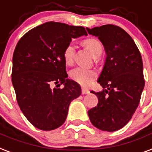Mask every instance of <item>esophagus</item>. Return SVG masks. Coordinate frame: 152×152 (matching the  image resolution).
I'll list each match as a JSON object with an SVG mask.
<instances>
[{
    "instance_id": "34e87169",
    "label": "esophagus",
    "mask_w": 152,
    "mask_h": 152,
    "mask_svg": "<svg viewBox=\"0 0 152 152\" xmlns=\"http://www.w3.org/2000/svg\"><path fill=\"white\" fill-rule=\"evenodd\" d=\"M89 90L88 89H86V88H82V94H89Z\"/></svg>"
}]
</instances>
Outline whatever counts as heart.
Listing matches in <instances>:
<instances>
[{"label":"heart","instance_id":"1","mask_svg":"<svg viewBox=\"0 0 152 152\" xmlns=\"http://www.w3.org/2000/svg\"><path fill=\"white\" fill-rule=\"evenodd\" d=\"M84 45L90 51L94 57H99L102 52V44L97 39L94 38H89L84 40ZM75 44L70 43L64 49L63 51V58L67 65H71L75 61ZM97 72L95 70L86 69L83 67H77L72 70L70 73V77L75 82L83 86H88L92 83L94 80L97 77Z\"/></svg>","mask_w":152,"mask_h":152}]
</instances>
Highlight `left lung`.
Instances as JSON below:
<instances>
[{
  "label": "left lung",
  "mask_w": 152,
  "mask_h": 152,
  "mask_svg": "<svg viewBox=\"0 0 152 152\" xmlns=\"http://www.w3.org/2000/svg\"><path fill=\"white\" fill-rule=\"evenodd\" d=\"M86 30L98 37L107 55L97 80L103 90L91 91L98 104L88 115L98 129L116 131L128 124L140 101L145 84L142 57L131 36L118 26L106 24Z\"/></svg>",
  "instance_id": "1"
}]
</instances>
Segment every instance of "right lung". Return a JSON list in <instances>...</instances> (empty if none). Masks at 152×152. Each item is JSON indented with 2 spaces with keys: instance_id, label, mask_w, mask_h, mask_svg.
Masks as SVG:
<instances>
[{
  "instance_id": "right-lung-1",
  "label": "right lung",
  "mask_w": 152,
  "mask_h": 152,
  "mask_svg": "<svg viewBox=\"0 0 152 152\" xmlns=\"http://www.w3.org/2000/svg\"><path fill=\"white\" fill-rule=\"evenodd\" d=\"M87 35L84 27L47 22L19 40L12 57V82L20 110L32 125L54 130L65 122L70 102L81 87L67 79L63 51L73 39ZM63 89L51 88L53 84Z\"/></svg>"
}]
</instances>
